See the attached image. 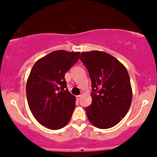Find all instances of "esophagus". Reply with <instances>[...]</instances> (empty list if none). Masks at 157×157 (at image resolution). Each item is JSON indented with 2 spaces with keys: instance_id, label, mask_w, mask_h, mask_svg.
Instances as JSON below:
<instances>
[{
  "instance_id": "34e87169",
  "label": "esophagus",
  "mask_w": 157,
  "mask_h": 157,
  "mask_svg": "<svg viewBox=\"0 0 157 157\" xmlns=\"http://www.w3.org/2000/svg\"><path fill=\"white\" fill-rule=\"evenodd\" d=\"M81 96H82L81 95H78V96H76V98H77V99H78V100H80L81 98Z\"/></svg>"
}]
</instances>
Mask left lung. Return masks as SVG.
Wrapping results in <instances>:
<instances>
[{"mask_svg":"<svg viewBox=\"0 0 157 157\" xmlns=\"http://www.w3.org/2000/svg\"><path fill=\"white\" fill-rule=\"evenodd\" d=\"M81 61L91 81V104L86 108L89 121L106 129L125 117L132 101L129 75L121 62L106 52L81 53Z\"/></svg>","mask_w":157,"mask_h":157,"instance_id":"8db88e82","label":"left lung"}]
</instances>
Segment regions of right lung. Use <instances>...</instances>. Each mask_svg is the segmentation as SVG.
<instances>
[{"instance_id":"obj_1","label":"right lung","mask_w":157,"mask_h":157,"mask_svg":"<svg viewBox=\"0 0 157 157\" xmlns=\"http://www.w3.org/2000/svg\"><path fill=\"white\" fill-rule=\"evenodd\" d=\"M80 52L53 51L34 64L26 83L30 110L46 128L57 130L69 122L76 98L67 89L65 74L78 61Z\"/></svg>"}]
</instances>
